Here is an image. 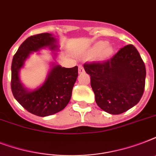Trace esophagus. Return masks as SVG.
Returning <instances> with one entry per match:
<instances>
[{
    "label": "esophagus",
    "instance_id": "1",
    "mask_svg": "<svg viewBox=\"0 0 156 156\" xmlns=\"http://www.w3.org/2000/svg\"><path fill=\"white\" fill-rule=\"evenodd\" d=\"M85 72L84 70V68H83V66L82 65L80 66H78V73H83Z\"/></svg>",
    "mask_w": 156,
    "mask_h": 156
}]
</instances>
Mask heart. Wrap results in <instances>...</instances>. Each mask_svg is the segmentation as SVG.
<instances>
[{"label": "heart", "instance_id": "1", "mask_svg": "<svg viewBox=\"0 0 156 156\" xmlns=\"http://www.w3.org/2000/svg\"><path fill=\"white\" fill-rule=\"evenodd\" d=\"M106 45H107V43L105 42L98 43L97 44H96V46H95V50H96L97 52H100V51L103 50L104 48L106 47ZM111 52H112L111 48H106V49L104 50V56H108L109 54L111 53Z\"/></svg>", "mask_w": 156, "mask_h": 156}]
</instances>
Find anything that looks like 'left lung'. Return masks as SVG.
<instances>
[{
  "label": "left lung",
  "mask_w": 156,
  "mask_h": 156,
  "mask_svg": "<svg viewBox=\"0 0 156 156\" xmlns=\"http://www.w3.org/2000/svg\"><path fill=\"white\" fill-rule=\"evenodd\" d=\"M95 102L110 114L123 113L139 102L145 89L146 67L136 48L128 44L112 58L84 64Z\"/></svg>",
  "instance_id": "obj_1"
}]
</instances>
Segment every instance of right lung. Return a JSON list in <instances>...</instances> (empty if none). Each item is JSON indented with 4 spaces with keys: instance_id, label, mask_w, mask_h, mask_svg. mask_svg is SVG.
<instances>
[{
    "instance_id": "add662e5",
    "label": "right lung",
    "mask_w": 156,
    "mask_h": 156,
    "mask_svg": "<svg viewBox=\"0 0 156 156\" xmlns=\"http://www.w3.org/2000/svg\"><path fill=\"white\" fill-rule=\"evenodd\" d=\"M56 38L49 33L28 37L14 54L11 66V90L13 96L29 112L39 116H47L61 111L70 100L72 90L78 77V66L64 68L55 66L45 83L36 90H27L21 83L18 72L31 52L48 47L57 48Z\"/></svg>"
}]
</instances>
